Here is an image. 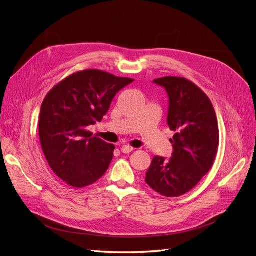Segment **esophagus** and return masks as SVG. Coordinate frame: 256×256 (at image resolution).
I'll list each match as a JSON object with an SVG mask.
<instances>
[{
  "label": "esophagus",
  "instance_id": "34e87169",
  "mask_svg": "<svg viewBox=\"0 0 256 256\" xmlns=\"http://www.w3.org/2000/svg\"><path fill=\"white\" fill-rule=\"evenodd\" d=\"M120 150H122V152L124 154H129V152H131L134 150V147H131L129 145H122Z\"/></svg>",
  "mask_w": 256,
  "mask_h": 256
}]
</instances>
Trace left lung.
I'll use <instances>...</instances> for the list:
<instances>
[{"label": "left lung", "mask_w": 256, "mask_h": 256, "mask_svg": "<svg viewBox=\"0 0 256 256\" xmlns=\"http://www.w3.org/2000/svg\"><path fill=\"white\" fill-rule=\"evenodd\" d=\"M154 82L168 92L174 150L170 160L154 157L145 182L159 194L176 198L194 188L212 168L219 147L218 120L210 99L193 82L180 76Z\"/></svg>", "instance_id": "1"}]
</instances>
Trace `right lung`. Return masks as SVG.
<instances>
[{"label": "right lung", "instance_id": "1", "mask_svg": "<svg viewBox=\"0 0 256 256\" xmlns=\"http://www.w3.org/2000/svg\"><path fill=\"white\" fill-rule=\"evenodd\" d=\"M134 81L86 69L68 76L44 97L38 124L42 148L54 174L70 187H86L106 172L115 146L88 128L102 122L115 95Z\"/></svg>", "mask_w": 256, "mask_h": 256}]
</instances>
